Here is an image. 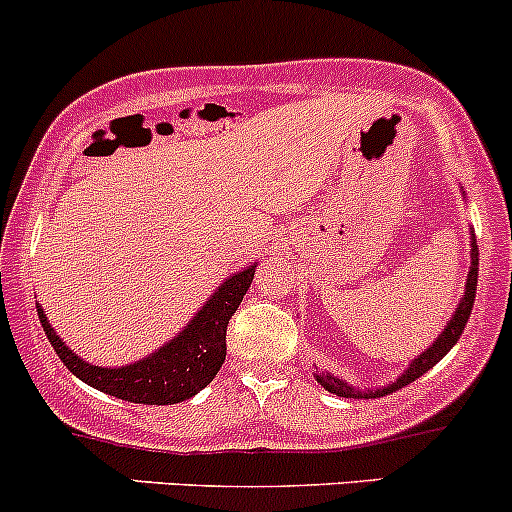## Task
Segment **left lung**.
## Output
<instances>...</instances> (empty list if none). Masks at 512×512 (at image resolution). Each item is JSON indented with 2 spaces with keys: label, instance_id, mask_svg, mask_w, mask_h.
Masks as SVG:
<instances>
[{
  "label": "left lung",
  "instance_id": "8db88e82",
  "mask_svg": "<svg viewBox=\"0 0 512 512\" xmlns=\"http://www.w3.org/2000/svg\"><path fill=\"white\" fill-rule=\"evenodd\" d=\"M476 286H478V246H476V239H473V251H471V273H468L466 295H463V300H461V303H458L456 315H453L451 323L446 325V330H444V333H441L439 340H436L434 345L429 347V350L421 352V355L416 357V360L412 362V365H409V370L404 372L402 377L397 379V382L389 384V387H384V389H377V392H365V394H362V392H355V389H352L350 384H347V382H340V379H335V377H318V382L323 384V387L328 389V392L340 394V397H374V399H377V397H387V394H392V392H397V389L407 387L409 382H414V379H419L421 374L429 372L431 367L436 365V362L444 360L446 352H449L451 347L456 345V340H458V337H461L463 328H466L468 318H471L473 300H476Z\"/></svg>",
  "mask_w": 512,
  "mask_h": 512
}]
</instances>
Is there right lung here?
Returning <instances> with one entry per match:
<instances>
[{"label": "right lung", "instance_id": "right-lung-1", "mask_svg": "<svg viewBox=\"0 0 512 512\" xmlns=\"http://www.w3.org/2000/svg\"><path fill=\"white\" fill-rule=\"evenodd\" d=\"M251 281H254V266L229 278L170 345L120 370L93 367L78 360L54 333L41 305H36V310H39L41 328L49 337L51 347L78 379L125 402L177 404L194 397L199 389H204L217 377L219 367L226 360V328L249 291Z\"/></svg>", "mask_w": 512, "mask_h": 512}]
</instances>
